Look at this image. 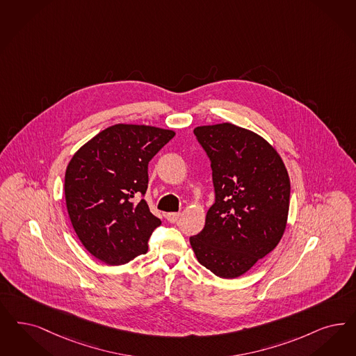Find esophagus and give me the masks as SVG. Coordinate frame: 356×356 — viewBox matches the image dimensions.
<instances>
[{
    "mask_svg": "<svg viewBox=\"0 0 356 356\" xmlns=\"http://www.w3.org/2000/svg\"><path fill=\"white\" fill-rule=\"evenodd\" d=\"M165 218H167V221L171 222V223H176L177 220L180 218V213H167Z\"/></svg>",
    "mask_w": 356,
    "mask_h": 356,
    "instance_id": "1",
    "label": "esophagus"
}]
</instances>
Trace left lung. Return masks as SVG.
<instances>
[{"mask_svg":"<svg viewBox=\"0 0 356 356\" xmlns=\"http://www.w3.org/2000/svg\"><path fill=\"white\" fill-rule=\"evenodd\" d=\"M193 134L210 160L214 204L202 232L189 241L204 267L234 279L280 242L289 176L275 148L252 131L220 123L196 127Z\"/></svg>","mask_w":356,"mask_h":356,"instance_id":"left-lung-1","label":"left lung"}]
</instances>
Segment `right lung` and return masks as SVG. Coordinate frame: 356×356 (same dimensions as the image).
<instances>
[{
  "mask_svg": "<svg viewBox=\"0 0 356 356\" xmlns=\"http://www.w3.org/2000/svg\"><path fill=\"white\" fill-rule=\"evenodd\" d=\"M175 133L143 124H114L80 148L70 161L64 193L74 232L101 261L120 266L146 254L161 225L143 200L148 163ZM142 196L139 203L134 200Z\"/></svg>",
  "mask_w": 356,
  "mask_h": 356,
  "instance_id": "obj_1",
  "label": "right lung"
}]
</instances>
